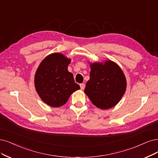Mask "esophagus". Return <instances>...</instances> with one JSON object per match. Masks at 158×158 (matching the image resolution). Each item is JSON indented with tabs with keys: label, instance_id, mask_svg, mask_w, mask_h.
Segmentation results:
<instances>
[{
	"label": "esophagus",
	"instance_id": "1",
	"mask_svg": "<svg viewBox=\"0 0 158 158\" xmlns=\"http://www.w3.org/2000/svg\"><path fill=\"white\" fill-rule=\"evenodd\" d=\"M80 87H81V90H83L85 88V85L84 83H81V84H80Z\"/></svg>",
	"mask_w": 158,
	"mask_h": 158
}]
</instances>
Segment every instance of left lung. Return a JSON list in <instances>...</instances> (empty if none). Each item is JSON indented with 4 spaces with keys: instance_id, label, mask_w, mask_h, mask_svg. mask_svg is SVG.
<instances>
[{
    "instance_id": "1",
    "label": "left lung",
    "mask_w": 158,
    "mask_h": 158,
    "mask_svg": "<svg viewBox=\"0 0 158 158\" xmlns=\"http://www.w3.org/2000/svg\"><path fill=\"white\" fill-rule=\"evenodd\" d=\"M90 79L85 93L97 107L107 109L116 106L123 96L126 89L125 76L120 68L108 60L104 64H90Z\"/></svg>"
}]
</instances>
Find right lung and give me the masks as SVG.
Wrapping results in <instances>:
<instances>
[{
  "label": "right lung",
  "mask_w": 158,
  "mask_h": 158,
  "mask_svg": "<svg viewBox=\"0 0 158 158\" xmlns=\"http://www.w3.org/2000/svg\"><path fill=\"white\" fill-rule=\"evenodd\" d=\"M70 60L60 53H53L41 62L34 83L41 99L49 106L58 107L65 104L70 95L80 86L68 71Z\"/></svg>",
  "instance_id": "add662e5"
}]
</instances>
